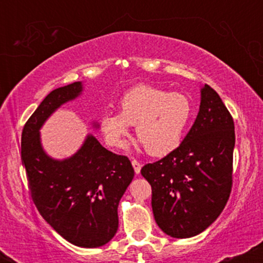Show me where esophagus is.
<instances>
[{"label": "esophagus", "instance_id": "34e87169", "mask_svg": "<svg viewBox=\"0 0 263 263\" xmlns=\"http://www.w3.org/2000/svg\"><path fill=\"white\" fill-rule=\"evenodd\" d=\"M132 165H134V170L136 172V174H138L141 172V163L136 159H132Z\"/></svg>", "mask_w": 263, "mask_h": 263}]
</instances>
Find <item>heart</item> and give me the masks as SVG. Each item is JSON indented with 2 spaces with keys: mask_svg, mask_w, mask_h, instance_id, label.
Segmentation results:
<instances>
[{
  "mask_svg": "<svg viewBox=\"0 0 263 263\" xmlns=\"http://www.w3.org/2000/svg\"><path fill=\"white\" fill-rule=\"evenodd\" d=\"M193 116V104L182 92H168L152 85H138L123 93L119 114L101 117L107 143L121 148L135 126L136 137L151 156H164L179 146Z\"/></svg>",
  "mask_w": 263,
  "mask_h": 263,
  "instance_id": "b5f03b06",
  "label": "heart"
}]
</instances>
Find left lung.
Listing matches in <instances>:
<instances>
[{
  "label": "left lung",
  "mask_w": 263,
  "mask_h": 263,
  "mask_svg": "<svg viewBox=\"0 0 263 263\" xmlns=\"http://www.w3.org/2000/svg\"><path fill=\"white\" fill-rule=\"evenodd\" d=\"M234 147L231 114L205 84L197 120L182 143L141 170L152 186L153 215L163 232L188 238L218 219L232 188Z\"/></svg>",
  "instance_id": "obj_1"
}]
</instances>
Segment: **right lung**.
<instances>
[{"mask_svg": "<svg viewBox=\"0 0 263 263\" xmlns=\"http://www.w3.org/2000/svg\"><path fill=\"white\" fill-rule=\"evenodd\" d=\"M81 89L77 81L48 93L23 127L21 158L32 200L45 221L73 245L93 249L116 234L117 206L135 171L127 157L104 148L93 136H87L81 148L64 161L44 153L39 128Z\"/></svg>", "mask_w": 263, "mask_h": 263, "instance_id": "add662e5", "label": "right lung"}]
</instances>
